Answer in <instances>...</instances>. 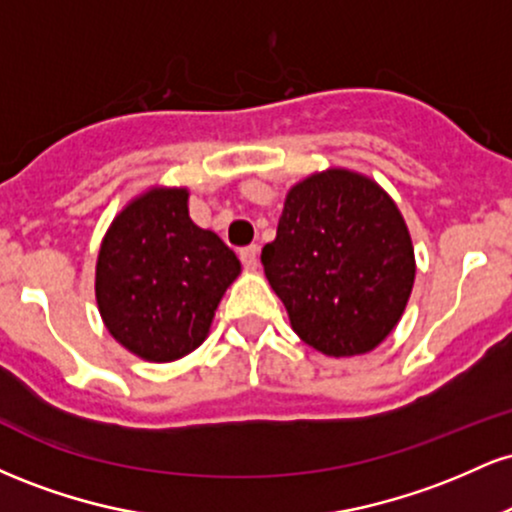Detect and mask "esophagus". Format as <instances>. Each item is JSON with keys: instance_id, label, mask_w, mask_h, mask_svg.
Instances as JSON below:
<instances>
[{"instance_id": "esophagus-1", "label": "esophagus", "mask_w": 512, "mask_h": 512, "mask_svg": "<svg viewBox=\"0 0 512 512\" xmlns=\"http://www.w3.org/2000/svg\"><path fill=\"white\" fill-rule=\"evenodd\" d=\"M240 262H243L245 269L255 272L257 262H260V248H257V245H250V248L240 250Z\"/></svg>"}]
</instances>
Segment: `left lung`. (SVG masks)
I'll use <instances>...</instances> for the list:
<instances>
[{
    "mask_svg": "<svg viewBox=\"0 0 512 512\" xmlns=\"http://www.w3.org/2000/svg\"><path fill=\"white\" fill-rule=\"evenodd\" d=\"M262 264L293 332L327 356L366 354L383 342L416 274L397 204L378 182L344 168L291 187Z\"/></svg>",
    "mask_w": 512,
    "mask_h": 512,
    "instance_id": "obj_1",
    "label": "left lung"
}]
</instances>
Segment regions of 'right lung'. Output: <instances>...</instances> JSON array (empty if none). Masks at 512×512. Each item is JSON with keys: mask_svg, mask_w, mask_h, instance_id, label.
Masks as SVG:
<instances>
[{"mask_svg": "<svg viewBox=\"0 0 512 512\" xmlns=\"http://www.w3.org/2000/svg\"><path fill=\"white\" fill-rule=\"evenodd\" d=\"M185 187H151L105 233L96 301L108 332L144 361L168 363L207 339L214 310L240 274L216 233L192 223Z\"/></svg>", "mask_w": 512, "mask_h": 512, "instance_id": "1", "label": "right lung"}]
</instances>
